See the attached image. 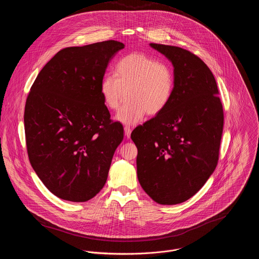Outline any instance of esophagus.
Here are the masks:
<instances>
[{
	"mask_svg": "<svg viewBox=\"0 0 259 259\" xmlns=\"http://www.w3.org/2000/svg\"><path fill=\"white\" fill-rule=\"evenodd\" d=\"M131 133H132V128L128 125H124V135L126 138L131 137Z\"/></svg>",
	"mask_w": 259,
	"mask_h": 259,
	"instance_id": "34e87169",
	"label": "esophagus"
}]
</instances>
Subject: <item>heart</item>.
<instances>
[{
    "instance_id": "1",
    "label": "heart",
    "mask_w": 259,
    "mask_h": 259,
    "mask_svg": "<svg viewBox=\"0 0 259 259\" xmlns=\"http://www.w3.org/2000/svg\"><path fill=\"white\" fill-rule=\"evenodd\" d=\"M175 91L171 67L144 53H132L115 65V74H108L101 82L105 105L116 110L127 97L116 118L127 124L141 121L146 113L156 115L169 104Z\"/></svg>"
}]
</instances>
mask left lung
Listing matches in <instances>:
<instances>
[{"instance_id":"1","label":"left lung","mask_w":259,"mask_h":259,"mask_svg":"<svg viewBox=\"0 0 259 259\" xmlns=\"http://www.w3.org/2000/svg\"><path fill=\"white\" fill-rule=\"evenodd\" d=\"M174 65L175 91L167 107L137 126L139 182L160 204L193 196L214 171L220 157L223 109L215 78L191 52L150 44Z\"/></svg>"}]
</instances>
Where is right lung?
I'll list each match as a JSON object with an SVG mask.
<instances>
[{
    "label": "right lung",
    "instance_id": "right-lung-1",
    "mask_svg": "<svg viewBox=\"0 0 259 259\" xmlns=\"http://www.w3.org/2000/svg\"><path fill=\"white\" fill-rule=\"evenodd\" d=\"M124 45L105 40L58 52L28 95L24 122L30 162L56 196L83 202L104 187L123 126L111 119L101 82Z\"/></svg>",
    "mask_w": 259,
    "mask_h": 259
}]
</instances>
